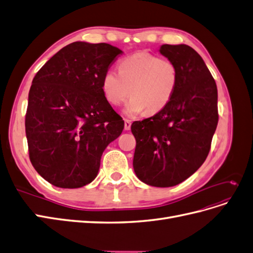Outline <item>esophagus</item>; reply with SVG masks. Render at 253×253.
Listing matches in <instances>:
<instances>
[{"mask_svg": "<svg viewBox=\"0 0 253 253\" xmlns=\"http://www.w3.org/2000/svg\"><path fill=\"white\" fill-rule=\"evenodd\" d=\"M131 125H132L131 120H128V119H125V128L126 129V131H128V129L131 128Z\"/></svg>", "mask_w": 253, "mask_h": 253, "instance_id": "34e87169", "label": "esophagus"}]
</instances>
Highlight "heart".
I'll return each instance as SVG.
<instances>
[{
    "label": "heart",
    "instance_id": "b5f03b06",
    "mask_svg": "<svg viewBox=\"0 0 253 253\" xmlns=\"http://www.w3.org/2000/svg\"><path fill=\"white\" fill-rule=\"evenodd\" d=\"M118 68L119 73L109 70L102 77V91L110 104L120 105L131 94L125 109L129 117L144 111L155 115L169 104L179 79L178 67L172 60L138 51L122 59Z\"/></svg>",
    "mask_w": 253,
    "mask_h": 253
}]
</instances>
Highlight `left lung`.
<instances>
[{
	"mask_svg": "<svg viewBox=\"0 0 253 253\" xmlns=\"http://www.w3.org/2000/svg\"><path fill=\"white\" fill-rule=\"evenodd\" d=\"M159 51L177 65L178 84L162 112L132 124L133 167L144 183L167 188L190 177L208 156L218 122L217 87L192 47L164 44Z\"/></svg>",
	"mask_w": 253,
	"mask_h": 253,
	"instance_id": "left-lung-1",
	"label": "left lung"
}]
</instances>
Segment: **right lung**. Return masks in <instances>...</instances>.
Masks as SVG:
<instances>
[{
	"mask_svg": "<svg viewBox=\"0 0 253 253\" xmlns=\"http://www.w3.org/2000/svg\"><path fill=\"white\" fill-rule=\"evenodd\" d=\"M122 51L106 43L74 42L38 72L28 94L25 132L29 159L59 188L93 181L102 153L125 121L102 91V77Z\"/></svg>",
	"mask_w": 253,
	"mask_h": 253,
	"instance_id": "add662e5",
	"label": "right lung"
}]
</instances>
